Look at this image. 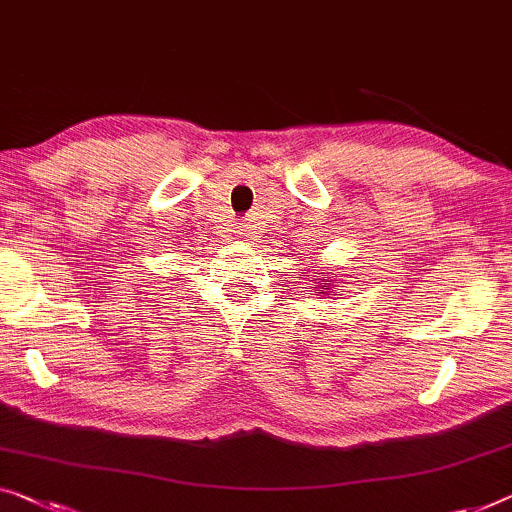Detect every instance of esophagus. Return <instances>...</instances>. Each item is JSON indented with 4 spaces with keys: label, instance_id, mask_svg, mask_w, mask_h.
<instances>
[{
    "label": "esophagus",
    "instance_id": "esophagus-1",
    "mask_svg": "<svg viewBox=\"0 0 512 512\" xmlns=\"http://www.w3.org/2000/svg\"><path fill=\"white\" fill-rule=\"evenodd\" d=\"M236 234H239L241 239L250 241V236H253V230H250V225H248V223H239V227H236Z\"/></svg>",
    "mask_w": 512,
    "mask_h": 512
}]
</instances>
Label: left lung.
<instances>
[{
	"instance_id": "left-lung-1",
	"label": "left lung",
	"mask_w": 512,
	"mask_h": 512,
	"mask_svg": "<svg viewBox=\"0 0 512 512\" xmlns=\"http://www.w3.org/2000/svg\"><path fill=\"white\" fill-rule=\"evenodd\" d=\"M329 282H331V280H326V282H322V287H319L315 294H326V292H324V289H326V285H329Z\"/></svg>"
}]
</instances>
